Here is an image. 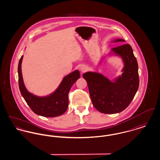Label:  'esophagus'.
Instances as JSON below:
<instances>
[{
	"instance_id": "1",
	"label": "esophagus",
	"mask_w": 160,
	"mask_h": 160,
	"mask_svg": "<svg viewBox=\"0 0 160 160\" xmlns=\"http://www.w3.org/2000/svg\"><path fill=\"white\" fill-rule=\"evenodd\" d=\"M88 69V67L86 66V65H82V67H81V68H80V70L84 72H85V71H86Z\"/></svg>"
}]
</instances>
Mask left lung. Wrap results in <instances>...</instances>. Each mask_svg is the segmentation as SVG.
Here are the masks:
<instances>
[{
    "instance_id": "left-lung-1",
    "label": "left lung",
    "mask_w": 160,
    "mask_h": 160,
    "mask_svg": "<svg viewBox=\"0 0 160 160\" xmlns=\"http://www.w3.org/2000/svg\"><path fill=\"white\" fill-rule=\"evenodd\" d=\"M125 42L122 39L112 41ZM109 54H115L122 59L121 76L110 81L102 74L89 71L83 74L88 88L92 104L99 112L115 114L124 110L134 98L139 86L137 59L132 47L124 44L111 49Z\"/></svg>"
}]
</instances>
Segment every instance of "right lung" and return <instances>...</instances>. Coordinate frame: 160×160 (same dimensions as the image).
Instances as JSON below:
<instances>
[{"mask_svg": "<svg viewBox=\"0 0 160 160\" xmlns=\"http://www.w3.org/2000/svg\"><path fill=\"white\" fill-rule=\"evenodd\" d=\"M22 56L18 66V84L22 95L31 110L37 114L46 118L61 116L68 106V93L72 86L80 78V72L76 70L64 77L56 91L45 97L37 96L25 87L22 73Z\"/></svg>", "mask_w": 160, "mask_h": 160, "instance_id": "1", "label": "right lung"}]
</instances>
